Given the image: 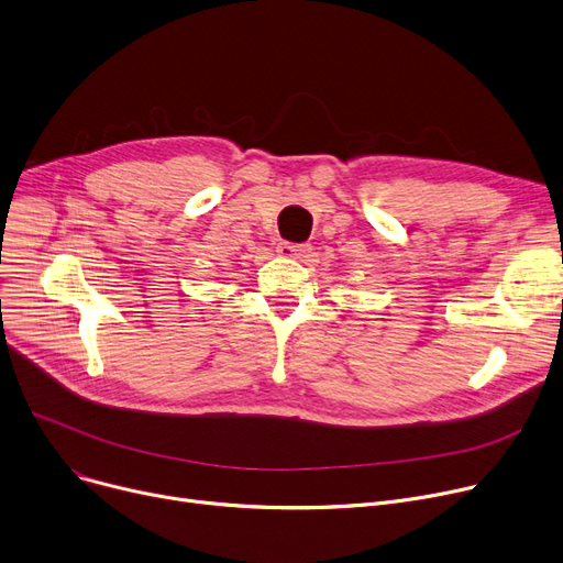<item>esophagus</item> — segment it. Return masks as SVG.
I'll use <instances>...</instances> for the list:
<instances>
[{
  "mask_svg": "<svg viewBox=\"0 0 563 563\" xmlns=\"http://www.w3.org/2000/svg\"><path fill=\"white\" fill-rule=\"evenodd\" d=\"M277 252L286 258H305L311 252V247L305 243H279Z\"/></svg>",
  "mask_w": 563,
  "mask_h": 563,
  "instance_id": "esophagus-1",
  "label": "esophagus"
}]
</instances>
